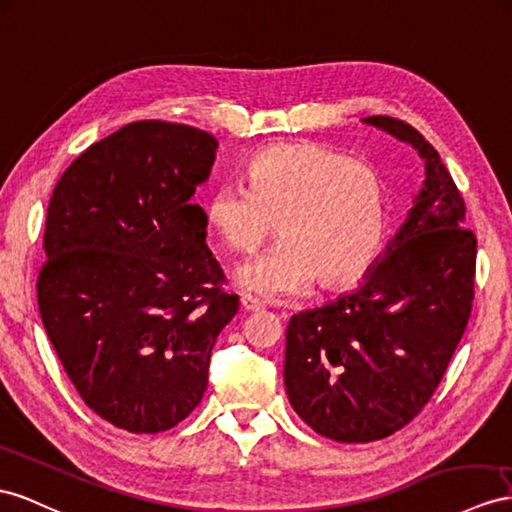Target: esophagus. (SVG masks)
<instances>
[{
  "label": "esophagus",
  "mask_w": 512,
  "mask_h": 512,
  "mask_svg": "<svg viewBox=\"0 0 512 512\" xmlns=\"http://www.w3.org/2000/svg\"><path fill=\"white\" fill-rule=\"evenodd\" d=\"M240 307H242V311L251 313V311H259V309H261V303H257V300L251 298V296H242V298H240Z\"/></svg>",
  "instance_id": "34e87169"
}]
</instances>
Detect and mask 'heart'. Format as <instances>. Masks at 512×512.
Segmentation results:
<instances>
[{
    "label": "heart",
    "mask_w": 512,
    "mask_h": 512,
    "mask_svg": "<svg viewBox=\"0 0 512 512\" xmlns=\"http://www.w3.org/2000/svg\"><path fill=\"white\" fill-rule=\"evenodd\" d=\"M248 188L218 183L205 222L231 253H255L277 222L281 242L246 261L233 279L264 300L294 298L359 281L381 257L389 231L383 170L311 140L279 142L246 166Z\"/></svg>",
    "instance_id": "1"
}]
</instances>
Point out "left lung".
Segmentation results:
<instances>
[{
    "instance_id": "obj_1",
    "label": "left lung",
    "mask_w": 512,
    "mask_h": 512,
    "mask_svg": "<svg viewBox=\"0 0 512 512\" xmlns=\"http://www.w3.org/2000/svg\"><path fill=\"white\" fill-rule=\"evenodd\" d=\"M363 123L411 144L426 179L357 290L287 324L292 409L342 443L385 439L424 409L465 333L476 277V235L465 229V201L435 147L404 121Z\"/></svg>"
}]
</instances>
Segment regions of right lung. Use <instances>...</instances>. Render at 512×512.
<instances>
[{
  "label": "right lung",
  "instance_id": "right-lung-1",
  "mask_svg": "<svg viewBox=\"0 0 512 512\" xmlns=\"http://www.w3.org/2000/svg\"><path fill=\"white\" fill-rule=\"evenodd\" d=\"M218 140L138 121L77 157L47 207L38 311L82 400L129 432H162L199 406L240 298L205 244Z\"/></svg>",
  "mask_w": 512,
  "mask_h": 512
}]
</instances>
